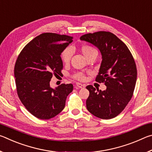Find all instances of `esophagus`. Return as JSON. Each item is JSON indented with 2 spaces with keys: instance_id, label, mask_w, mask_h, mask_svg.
<instances>
[{
  "instance_id": "esophagus-1",
  "label": "esophagus",
  "mask_w": 152,
  "mask_h": 152,
  "mask_svg": "<svg viewBox=\"0 0 152 152\" xmlns=\"http://www.w3.org/2000/svg\"><path fill=\"white\" fill-rule=\"evenodd\" d=\"M76 86L79 88H84V87H85V85H84V84H82L81 83H78V82H77V83L76 84Z\"/></svg>"
}]
</instances>
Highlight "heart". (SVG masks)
Wrapping results in <instances>:
<instances>
[{
  "instance_id": "obj_1",
  "label": "heart",
  "mask_w": 152,
  "mask_h": 152,
  "mask_svg": "<svg viewBox=\"0 0 152 152\" xmlns=\"http://www.w3.org/2000/svg\"><path fill=\"white\" fill-rule=\"evenodd\" d=\"M80 50H81V52L82 53V54L84 55V56L86 58L89 57V56L92 55V53H97V51L96 49H94V48L91 47V46L87 45L82 46ZM71 56H72L71 51L70 50H66L62 53V54H61V60H62L63 62L66 64H68L69 61L70 60ZM74 77L75 78L78 79V80H81V81L84 80L86 78L84 74L82 73H77L74 76Z\"/></svg>"
}]
</instances>
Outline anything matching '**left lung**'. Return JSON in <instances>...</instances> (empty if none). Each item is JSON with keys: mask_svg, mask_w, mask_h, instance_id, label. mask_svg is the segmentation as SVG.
Here are the masks:
<instances>
[{"mask_svg": "<svg viewBox=\"0 0 152 152\" xmlns=\"http://www.w3.org/2000/svg\"><path fill=\"white\" fill-rule=\"evenodd\" d=\"M99 49L102 61L96 81L104 82L106 90L86 86L88 111L102 119H110L121 113L132 99L137 80V68L133 56L124 43L110 32L99 31L81 36Z\"/></svg>", "mask_w": 152, "mask_h": 152, "instance_id": "1", "label": "left lung"}]
</instances>
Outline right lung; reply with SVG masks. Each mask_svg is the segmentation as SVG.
Wrapping results in <instances>:
<instances>
[{
  "instance_id": "right-lung-1",
  "label": "right lung",
  "mask_w": 152,
  "mask_h": 152,
  "mask_svg": "<svg viewBox=\"0 0 152 152\" xmlns=\"http://www.w3.org/2000/svg\"><path fill=\"white\" fill-rule=\"evenodd\" d=\"M72 37L52 33H42L25 46L18 56L14 74L17 91L27 110L40 119H50L65 107L72 84L51 88L53 75L63 68L61 53L72 42Z\"/></svg>"
}]
</instances>
